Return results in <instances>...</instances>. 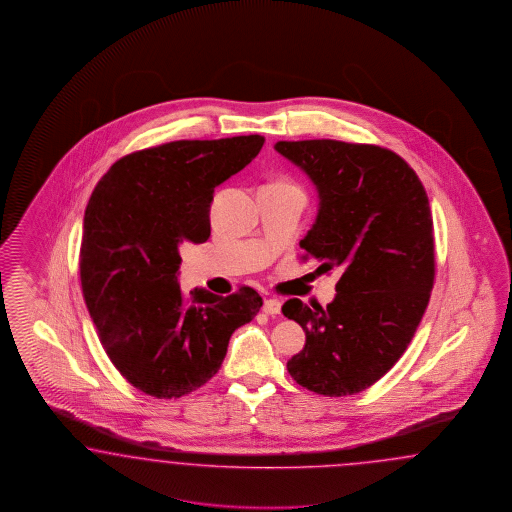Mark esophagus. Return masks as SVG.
Instances as JSON below:
<instances>
[{
  "label": "esophagus",
  "instance_id": "esophagus-1",
  "mask_svg": "<svg viewBox=\"0 0 512 512\" xmlns=\"http://www.w3.org/2000/svg\"><path fill=\"white\" fill-rule=\"evenodd\" d=\"M263 310L268 315H278L279 311H281V302H279L278 298H268V300H264Z\"/></svg>",
  "mask_w": 512,
  "mask_h": 512
}]
</instances>
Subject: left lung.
<instances>
[{
  "instance_id": "left-lung-1",
  "label": "left lung",
  "mask_w": 512,
  "mask_h": 512,
  "mask_svg": "<svg viewBox=\"0 0 512 512\" xmlns=\"http://www.w3.org/2000/svg\"><path fill=\"white\" fill-rule=\"evenodd\" d=\"M276 150L319 189L300 259L341 270L326 308L298 298L283 304V315L306 332L287 370L315 394H358L400 360L430 302L434 219L426 189L405 159L377 144L281 140Z\"/></svg>"
}]
</instances>
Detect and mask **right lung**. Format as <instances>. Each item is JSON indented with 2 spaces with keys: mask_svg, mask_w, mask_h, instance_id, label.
I'll return each mask as SVG.
<instances>
[{
  "mask_svg": "<svg viewBox=\"0 0 512 512\" xmlns=\"http://www.w3.org/2000/svg\"><path fill=\"white\" fill-rule=\"evenodd\" d=\"M261 135L174 140L118 159L84 212L82 295L99 341L127 383L159 400L206 385L234 330L263 298L248 285L233 295L182 293V244L210 236L214 187L261 152Z\"/></svg>",
  "mask_w": 512,
  "mask_h": 512,
  "instance_id": "1",
  "label": "right lung"
}]
</instances>
